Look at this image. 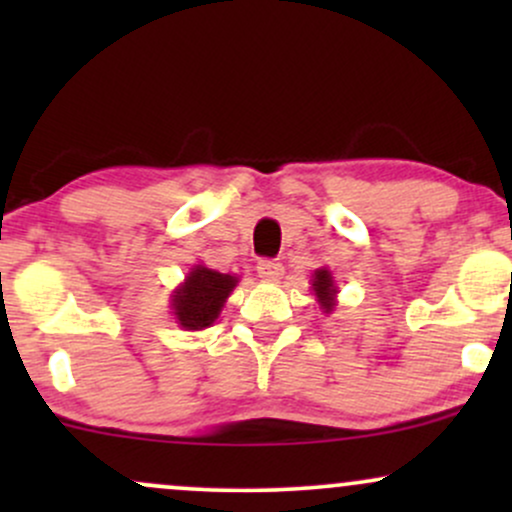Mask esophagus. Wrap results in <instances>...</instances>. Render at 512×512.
I'll return each mask as SVG.
<instances>
[{"label": "esophagus", "instance_id": "esophagus-1", "mask_svg": "<svg viewBox=\"0 0 512 512\" xmlns=\"http://www.w3.org/2000/svg\"><path fill=\"white\" fill-rule=\"evenodd\" d=\"M257 274H260V279L264 281H276L281 279V274H284V267H281V262L276 260H260L257 262Z\"/></svg>", "mask_w": 512, "mask_h": 512}]
</instances>
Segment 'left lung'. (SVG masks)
Wrapping results in <instances>:
<instances>
[{
    "label": "left lung",
    "instance_id": "obj_1",
    "mask_svg": "<svg viewBox=\"0 0 512 512\" xmlns=\"http://www.w3.org/2000/svg\"><path fill=\"white\" fill-rule=\"evenodd\" d=\"M313 291L317 296V303L325 313H332L334 308V296H337V286H334V279L330 269H317L313 276Z\"/></svg>",
    "mask_w": 512,
    "mask_h": 512
}]
</instances>
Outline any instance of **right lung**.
<instances>
[{
	"mask_svg": "<svg viewBox=\"0 0 512 512\" xmlns=\"http://www.w3.org/2000/svg\"><path fill=\"white\" fill-rule=\"evenodd\" d=\"M236 284L238 276L221 274L216 269L204 267V264L192 267V272L185 276V281L170 298L178 325L182 330H204V327L214 325Z\"/></svg>",
	"mask_w": 512,
	"mask_h": 512,
	"instance_id": "add662e5",
	"label": "right lung"
}]
</instances>
